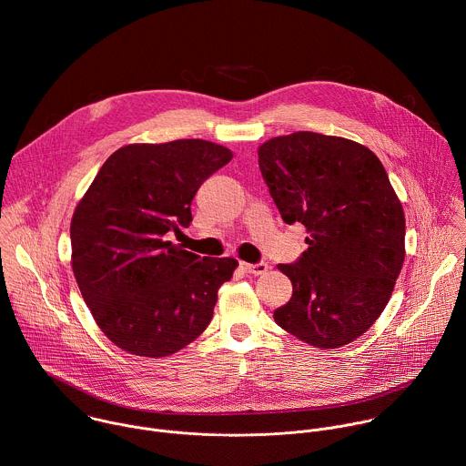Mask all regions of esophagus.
Segmentation results:
<instances>
[{
    "mask_svg": "<svg viewBox=\"0 0 466 466\" xmlns=\"http://www.w3.org/2000/svg\"><path fill=\"white\" fill-rule=\"evenodd\" d=\"M239 268H241L245 273L258 277V275L268 273L269 265H268V261H258V263H245V261H241V263H239Z\"/></svg>",
    "mask_w": 466,
    "mask_h": 466,
    "instance_id": "obj_1",
    "label": "esophagus"
}]
</instances>
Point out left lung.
I'll use <instances>...</instances> for the list:
<instances>
[{
  "mask_svg": "<svg viewBox=\"0 0 466 466\" xmlns=\"http://www.w3.org/2000/svg\"><path fill=\"white\" fill-rule=\"evenodd\" d=\"M261 177L308 250L280 263L293 295L275 322L319 349L352 343L385 309L400 275L406 219L378 157L347 138L293 132L258 149Z\"/></svg>",
  "mask_w": 466,
  "mask_h": 466,
  "instance_id": "obj_1",
  "label": "left lung"
}]
</instances>
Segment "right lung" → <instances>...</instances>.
I'll use <instances>...</instances> for the list:
<instances>
[{
  "label": "right lung",
  "instance_id": "obj_1",
  "mask_svg": "<svg viewBox=\"0 0 466 466\" xmlns=\"http://www.w3.org/2000/svg\"><path fill=\"white\" fill-rule=\"evenodd\" d=\"M232 160L207 140L132 144L101 166L76 208L72 268L103 334L121 350L164 358L203 334L234 258L167 241L191 223L201 184Z\"/></svg>",
  "mask_w": 466,
  "mask_h": 466
}]
</instances>
